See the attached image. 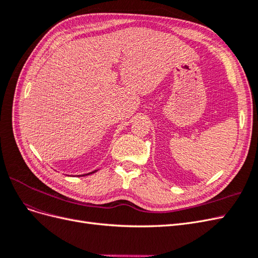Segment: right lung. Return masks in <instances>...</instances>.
<instances>
[{"label":"right lung","instance_id":"1","mask_svg":"<svg viewBox=\"0 0 258 258\" xmlns=\"http://www.w3.org/2000/svg\"><path fill=\"white\" fill-rule=\"evenodd\" d=\"M95 172H97V170H95V171H92V172H89V173H87V174H83V175H79V176H84V175H89V174H92V173H95Z\"/></svg>","mask_w":258,"mask_h":258}]
</instances>
